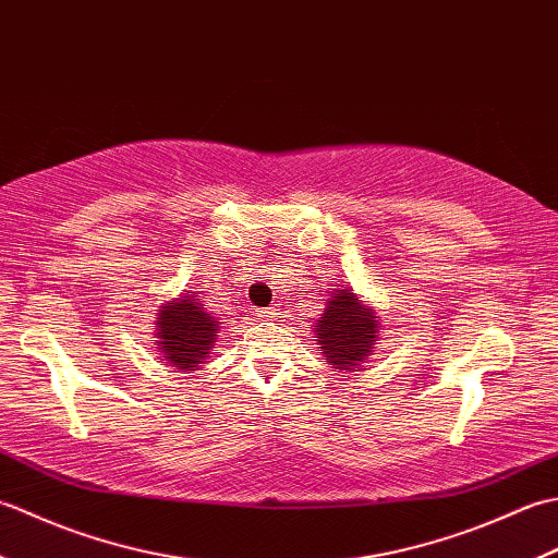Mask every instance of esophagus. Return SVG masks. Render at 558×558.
<instances>
[{
	"mask_svg": "<svg viewBox=\"0 0 558 558\" xmlns=\"http://www.w3.org/2000/svg\"><path fill=\"white\" fill-rule=\"evenodd\" d=\"M258 316H260V318H276V316H278V310H276V306H268V310H260Z\"/></svg>",
	"mask_w": 558,
	"mask_h": 558,
	"instance_id": "1",
	"label": "esophagus"
}]
</instances>
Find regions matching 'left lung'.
I'll list each match as a JSON object with an SVG mask.
<instances>
[{
    "label": "left lung",
    "instance_id": "obj_1",
    "mask_svg": "<svg viewBox=\"0 0 558 558\" xmlns=\"http://www.w3.org/2000/svg\"><path fill=\"white\" fill-rule=\"evenodd\" d=\"M316 338L336 369L357 366L372 352L378 333L376 316L364 310L352 290H336L316 324Z\"/></svg>",
    "mask_w": 558,
    "mask_h": 558
}]
</instances>
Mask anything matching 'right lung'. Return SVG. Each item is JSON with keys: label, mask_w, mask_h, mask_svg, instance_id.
Masks as SVG:
<instances>
[{"label": "right lung", "mask_w": 558, "mask_h": 558, "mask_svg": "<svg viewBox=\"0 0 558 558\" xmlns=\"http://www.w3.org/2000/svg\"><path fill=\"white\" fill-rule=\"evenodd\" d=\"M220 322L204 312L196 300L186 298L160 310L158 338L165 360L180 366L184 372H194L216 342Z\"/></svg>", "instance_id": "add662e5"}]
</instances>
